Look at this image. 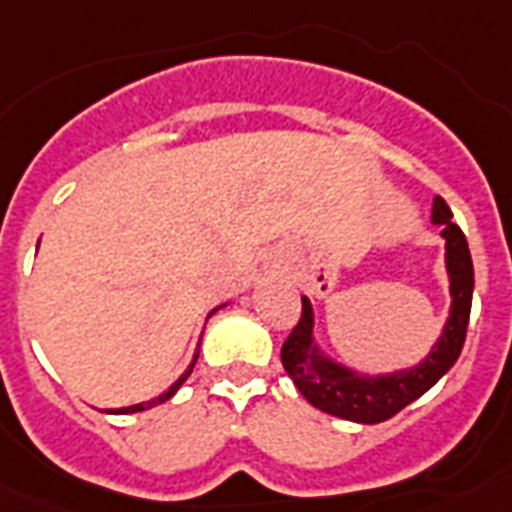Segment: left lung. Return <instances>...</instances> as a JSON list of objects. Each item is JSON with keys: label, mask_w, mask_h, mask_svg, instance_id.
<instances>
[{"label": "left lung", "mask_w": 512, "mask_h": 512, "mask_svg": "<svg viewBox=\"0 0 512 512\" xmlns=\"http://www.w3.org/2000/svg\"><path fill=\"white\" fill-rule=\"evenodd\" d=\"M451 217L449 205L441 197H433L431 223L441 225L446 243L443 264L449 277L451 307L441 336L418 364L379 374H361L341 364L315 338V310L312 302L302 297V318L284 341L282 364L312 408L354 423H382L425 395L456 364L472 312L474 266L467 238L459 225L451 223Z\"/></svg>", "instance_id": "left-lung-1"}]
</instances>
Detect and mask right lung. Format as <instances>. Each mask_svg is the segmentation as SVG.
Returning a JSON list of instances; mask_svg holds the SVG:
<instances>
[{"label":"right lung","mask_w":512,"mask_h":512,"mask_svg":"<svg viewBox=\"0 0 512 512\" xmlns=\"http://www.w3.org/2000/svg\"><path fill=\"white\" fill-rule=\"evenodd\" d=\"M225 305H228V302H225ZM225 305H217L215 310H212L210 315H207V320H210L212 315H215V312L220 310V307H225ZM197 356H200V348H197V351H194V359H192V364L187 366V372H184L182 377H179V379H176L174 384H171L169 390H166V392H161V395H158V397H153V400H146V402H138V405H128V408H112V410H104V413H110V415H128V413H140V410L156 408V405H161V402H166V400H169V397H174V395H176V390H179V387H182L184 382H187V377H189V374H192L194 364H197Z\"/></svg>","instance_id":"right-lung-1"}]
</instances>
